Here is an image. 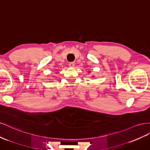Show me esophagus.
Returning a JSON list of instances; mask_svg holds the SVG:
<instances>
[{"label":"esophagus","instance_id":"1","mask_svg":"<svg viewBox=\"0 0 150 150\" xmlns=\"http://www.w3.org/2000/svg\"><path fill=\"white\" fill-rule=\"evenodd\" d=\"M69 66L70 67H74V62H70L69 64Z\"/></svg>","mask_w":150,"mask_h":150}]
</instances>
